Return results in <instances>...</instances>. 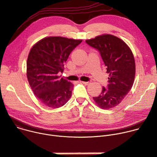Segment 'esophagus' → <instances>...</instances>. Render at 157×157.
<instances>
[{"label":"esophagus","instance_id":"obj_1","mask_svg":"<svg viewBox=\"0 0 157 157\" xmlns=\"http://www.w3.org/2000/svg\"><path fill=\"white\" fill-rule=\"evenodd\" d=\"M82 82V83L83 84H84V85H86V86H88V85H89L90 84V82Z\"/></svg>","mask_w":157,"mask_h":157}]
</instances>
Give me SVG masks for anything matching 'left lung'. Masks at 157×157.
<instances>
[{
  "mask_svg": "<svg viewBox=\"0 0 157 157\" xmlns=\"http://www.w3.org/2000/svg\"><path fill=\"white\" fill-rule=\"evenodd\" d=\"M86 42L98 50L109 74L107 89L93 99L99 107L109 109L119 104L131 89L135 77V62L129 47L111 34H102Z\"/></svg>",
  "mask_w": 157,
  "mask_h": 157,
  "instance_id": "8db88e82",
  "label": "left lung"
}]
</instances>
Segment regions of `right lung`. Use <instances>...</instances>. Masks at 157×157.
<instances>
[{"label":"right lung","instance_id":"add662e5","mask_svg":"<svg viewBox=\"0 0 157 157\" xmlns=\"http://www.w3.org/2000/svg\"><path fill=\"white\" fill-rule=\"evenodd\" d=\"M82 40L60 36L46 37L36 43L27 60V78L38 99L45 105L58 108L70 99L74 85L58 74L74 48Z\"/></svg>","mask_w":157,"mask_h":157}]
</instances>
